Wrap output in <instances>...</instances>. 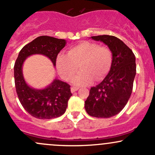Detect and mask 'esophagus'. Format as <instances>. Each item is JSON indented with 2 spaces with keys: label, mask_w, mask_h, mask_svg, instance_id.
I'll use <instances>...</instances> for the list:
<instances>
[{
  "label": "esophagus",
  "mask_w": 155,
  "mask_h": 155,
  "mask_svg": "<svg viewBox=\"0 0 155 155\" xmlns=\"http://www.w3.org/2000/svg\"><path fill=\"white\" fill-rule=\"evenodd\" d=\"M78 90H79V88H78V87H71V92H72V93L75 92V91H78Z\"/></svg>",
  "instance_id": "obj_1"
}]
</instances>
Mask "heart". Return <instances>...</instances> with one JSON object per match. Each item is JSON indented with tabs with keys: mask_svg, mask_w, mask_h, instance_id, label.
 I'll use <instances>...</instances> for the list:
<instances>
[{
	"mask_svg": "<svg viewBox=\"0 0 155 155\" xmlns=\"http://www.w3.org/2000/svg\"><path fill=\"white\" fill-rule=\"evenodd\" d=\"M113 54L110 48L98 44L84 41L71 47L68 54L58 55L56 68L64 80H73L79 70V73L73 83L76 85H87L94 80H102L111 67Z\"/></svg>",
	"mask_w": 155,
	"mask_h": 155,
	"instance_id": "b5f03b06",
	"label": "heart"
}]
</instances>
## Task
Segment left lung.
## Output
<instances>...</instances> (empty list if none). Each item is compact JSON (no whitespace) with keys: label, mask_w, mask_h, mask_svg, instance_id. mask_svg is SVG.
Listing matches in <instances>:
<instances>
[{"label":"left lung","mask_w":155,"mask_h":155,"mask_svg":"<svg viewBox=\"0 0 155 155\" xmlns=\"http://www.w3.org/2000/svg\"><path fill=\"white\" fill-rule=\"evenodd\" d=\"M91 38L107 45L113 60L103 81L91 88L84 107L91 117L109 118L120 113L131 97L136 75L135 56L124 42L113 35H97Z\"/></svg>","instance_id":"8db88e82"}]
</instances>
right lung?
I'll use <instances>...</instances> for the list:
<instances>
[{
    "instance_id": "obj_1",
    "label": "right lung",
    "mask_w": 155,
    "mask_h": 155,
    "mask_svg": "<svg viewBox=\"0 0 155 155\" xmlns=\"http://www.w3.org/2000/svg\"><path fill=\"white\" fill-rule=\"evenodd\" d=\"M65 45L64 39L47 35L39 36L21 50L15 63V84L18 97L26 111L35 118L50 120L64 114L68 100L72 96L71 86L56 79L46 88H32L23 76V63L31 55L41 54L48 57L56 66L57 56Z\"/></svg>"
}]
</instances>
